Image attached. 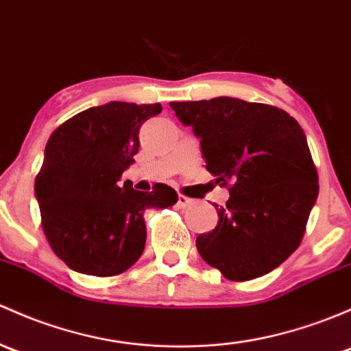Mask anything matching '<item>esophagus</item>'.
Segmentation results:
<instances>
[{"label": "esophagus", "mask_w": 351, "mask_h": 351, "mask_svg": "<svg viewBox=\"0 0 351 351\" xmlns=\"http://www.w3.org/2000/svg\"><path fill=\"white\" fill-rule=\"evenodd\" d=\"M178 208H188V206L193 205V200L191 198L185 197V195H178Z\"/></svg>", "instance_id": "1"}]
</instances>
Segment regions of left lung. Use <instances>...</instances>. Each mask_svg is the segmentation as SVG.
<instances>
[{
    "label": "left lung",
    "mask_w": 351,
    "mask_h": 351,
    "mask_svg": "<svg viewBox=\"0 0 351 351\" xmlns=\"http://www.w3.org/2000/svg\"><path fill=\"white\" fill-rule=\"evenodd\" d=\"M200 138L206 169L230 198L219 225L197 237L202 259L230 281H250L300 247L318 198V171L286 110L234 97L169 102Z\"/></svg>",
    "instance_id": "obj_1"
}]
</instances>
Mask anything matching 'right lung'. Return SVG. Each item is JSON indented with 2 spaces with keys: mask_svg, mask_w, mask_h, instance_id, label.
I'll return each mask as SVG.
<instances>
[{
  "mask_svg": "<svg viewBox=\"0 0 351 351\" xmlns=\"http://www.w3.org/2000/svg\"><path fill=\"white\" fill-rule=\"evenodd\" d=\"M161 104L109 102L75 114L49 138L35 178L42 227L55 256L82 274H123L146 243L143 213L178 202L171 186L136 191L117 182L139 149V128Z\"/></svg>",
  "mask_w": 351,
  "mask_h": 351,
  "instance_id": "obj_1",
  "label": "right lung"
}]
</instances>
